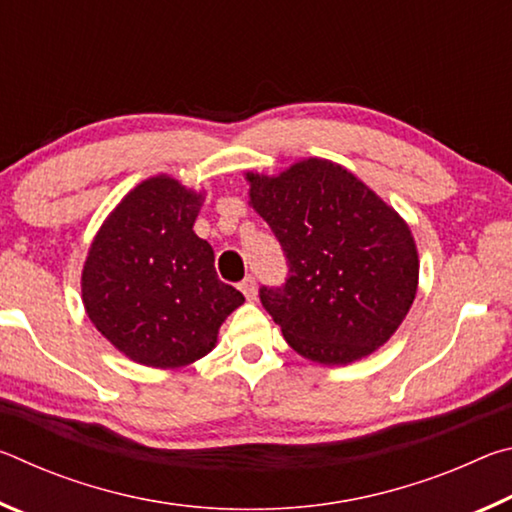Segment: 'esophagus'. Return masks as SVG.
Instances as JSON below:
<instances>
[{
    "label": "esophagus",
    "instance_id": "obj_1",
    "mask_svg": "<svg viewBox=\"0 0 512 512\" xmlns=\"http://www.w3.org/2000/svg\"><path fill=\"white\" fill-rule=\"evenodd\" d=\"M239 289L246 296V300H255L257 298V282H255V277H246V280L239 284Z\"/></svg>",
    "mask_w": 512,
    "mask_h": 512
}]
</instances>
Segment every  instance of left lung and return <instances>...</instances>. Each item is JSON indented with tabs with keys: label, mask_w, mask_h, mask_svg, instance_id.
<instances>
[{
	"label": "left lung",
	"mask_w": 512,
	"mask_h": 512,
	"mask_svg": "<svg viewBox=\"0 0 512 512\" xmlns=\"http://www.w3.org/2000/svg\"><path fill=\"white\" fill-rule=\"evenodd\" d=\"M250 205L289 264L259 300L305 359L345 366L381 348L418 291L409 225L341 164L307 158L280 176L246 173Z\"/></svg>",
	"instance_id": "left-lung-1"
}]
</instances>
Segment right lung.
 <instances>
[{
	"label": "right lung",
	"mask_w": 512,
	"mask_h": 512,
	"mask_svg": "<svg viewBox=\"0 0 512 512\" xmlns=\"http://www.w3.org/2000/svg\"><path fill=\"white\" fill-rule=\"evenodd\" d=\"M203 194L171 176L131 189L94 237L81 275L94 327L142 366L173 370L205 357L244 296L219 280L194 232Z\"/></svg>",
	"instance_id": "add662e5"
}]
</instances>
